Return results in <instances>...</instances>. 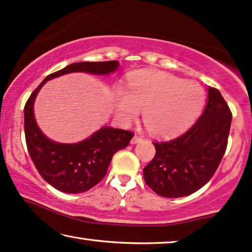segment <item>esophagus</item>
Listing matches in <instances>:
<instances>
[{"mask_svg":"<svg viewBox=\"0 0 252 252\" xmlns=\"http://www.w3.org/2000/svg\"><path fill=\"white\" fill-rule=\"evenodd\" d=\"M142 140H143L142 137H139V136H135V137H133V138L131 139V144H137V143L142 142Z\"/></svg>","mask_w":252,"mask_h":252,"instance_id":"34e87169","label":"esophagus"}]
</instances>
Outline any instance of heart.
<instances>
[{
    "instance_id": "1",
    "label": "heart",
    "mask_w": 252,
    "mask_h": 252,
    "mask_svg": "<svg viewBox=\"0 0 252 252\" xmlns=\"http://www.w3.org/2000/svg\"><path fill=\"white\" fill-rule=\"evenodd\" d=\"M204 102L205 92L199 84L160 70H139L129 75L126 92H117L115 108L123 123L143 112V122L152 135L169 137L186 130Z\"/></svg>"
}]
</instances>
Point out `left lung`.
I'll return each instance as SVG.
<instances>
[{"label": "left lung", "mask_w": 252, "mask_h": 252, "mask_svg": "<svg viewBox=\"0 0 252 252\" xmlns=\"http://www.w3.org/2000/svg\"><path fill=\"white\" fill-rule=\"evenodd\" d=\"M199 119L176 138L154 142L156 156L144 168L145 183L159 196L179 198L196 192L216 173L226 152L231 112L219 90L207 89Z\"/></svg>", "instance_id": "1"}]
</instances>
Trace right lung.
<instances>
[{
  "label": "right lung",
  "instance_id": "right-lung-1",
  "mask_svg": "<svg viewBox=\"0 0 252 252\" xmlns=\"http://www.w3.org/2000/svg\"><path fill=\"white\" fill-rule=\"evenodd\" d=\"M119 62H78L50 73L30 95L24 108V131L29 154L36 170L47 183L66 193L92 189L103 177L117 151L129 145L132 131L105 126L83 142L60 144L47 138L36 126L33 103L36 93L47 80L69 72L107 75L115 71Z\"/></svg>",
  "mask_w": 252,
  "mask_h": 252
}]
</instances>
